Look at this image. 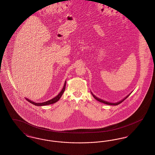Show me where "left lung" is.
I'll list each match as a JSON object with an SVG mask.
<instances>
[{
	"instance_id": "left-lung-1",
	"label": "left lung",
	"mask_w": 155,
	"mask_h": 155,
	"mask_svg": "<svg viewBox=\"0 0 155 155\" xmlns=\"http://www.w3.org/2000/svg\"><path fill=\"white\" fill-rule=\"evenodd\" d=\"M91 94H92V96L94 97V98L97 100V101H99V102H101V103H104V104H108V105H114V106H116V105H118L120 103H121V102H123L124 100H125V99H127L130 95H127V96H126L125 97H124L123 100H121V101H119L118 102H117V103H110V102H106V101H103V100H102V99H99V98H98L97 97H96V96H95L92 92H91Z\"/></svg>"
}]
</instances>
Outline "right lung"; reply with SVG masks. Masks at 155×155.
Wrapping results in <instances>:
<instances>
[{"instance_id": "obj_1", "label": "right lung", "mask_w": 155, "mask_h": 155, "mask_svg": "<svg viewBox=\"0 0 155 155\" xmlns=\"http://www.w3.org/2000/svg\"><path fill=\"white\" fill-rule=\"evenodd\" d=\"M66 81H65L64 87H63L62 90L61 91V92L59 93V94H58L57 96H55L54 98H53V99L49 100V101H46V102H42V103H35V102H33V101H31V100H29V99H27V98H26V99H27L29 102H30V103H32V104H34V105L38 106H46V105L51 104H53V103H56V102H57L59 101V99H60V98L62 96L63 92H64L65 88H66Z\"/></svg>"}]
</instances>
